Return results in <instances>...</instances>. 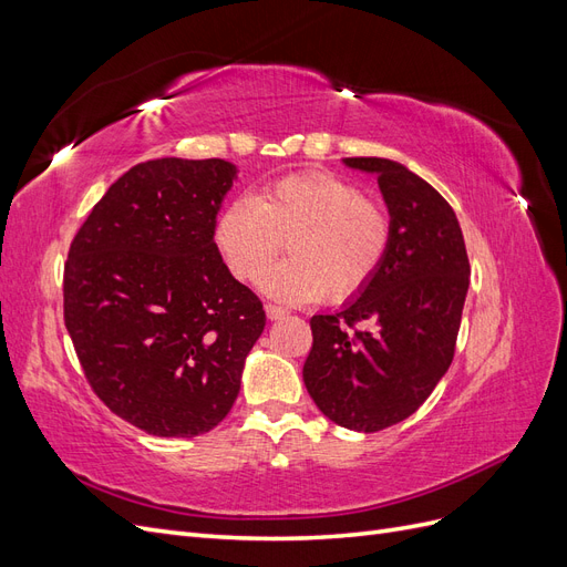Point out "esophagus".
<instances>
[{
	"label": "esophagus",
	"instance_id": "esophagus-1",
	"mask_svg": "<svg viewBox=\"0 0 567 567\" xmlns=\"http://www.w3.org/2000/svg\"><path fill=\"white\" fill-rule=\"evenodd\" d=\"M265 312H267L269 321H277V319H286L288 317V312L284 310V307H277V305H267Z\"/></svg>",
	"mask_w": 567,
	"mask_h": 567
}]
</instances>
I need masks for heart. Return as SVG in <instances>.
Listing matches in <instances>:
<instances>
[{
	"label": "heart",
	"instance_id": "obj_1",
	"mask_svg": "<svg viewBox=\"0 0 567 567\" xmlns=\"http://www.w3.org/2000/svg\"><path fill=\"white\" fill-rule=\"evenodd\" d=\"M390 238L383 205L333 173L271 182L252 198L229 200L213 225V244L238 281H255L286 244L288 260L260 281L267 298L286 305L357 296L381 269Z\"/></svg>",
	"mask_w": 567,
	"mask_h": 567
}]
</instances>
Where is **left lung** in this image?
I'll return each mask as SVG.
<instances>
[{"mask_svg": "<svg viewBox=\"0 0 567 567\" xmlns=\"http://www.w3.org/2000/svg\"><path fill=\"white\" fill-rule=\"evenodd\" d=\"M342 163L379 177L392 238L369 286L312 317L302 381L323 416L375 433L414 414L447 373L471 265L452 205L425 179L390 158Z\"/></svg>", "mask_w": 567, "mask_h": 567, "instance_id": "8db88e82", "label": "left lung"}]
</instances>
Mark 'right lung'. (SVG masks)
<instances>
[{
	"label": "right lung",
	"instance_id": "right-lung-1",
	"mask_svg": "<svg viewBox=\"0 0 567 567\" xmlns=\"http://www.w3.org/2000/svg\"><path fill=\"white\" fill-rule=\"evenodd\" d=\"M236 177L221 158L134 165L68 252L63 317L80 364L99 400L148 435L213 431L265 331L262 302L213 244Z\"/></svg>",
	"mask_w": 567,
	"mask_h": 567
}]
</instances>
